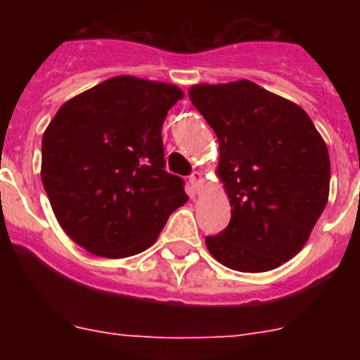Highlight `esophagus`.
<instances>
[{"label": "esophagus", "instance_id": "obj_1", "mask_svg": "<svg viewBox=\"0 0 360 360\" xmlns=\"http://www.w3.org/2000/svg\"><path fill=\"white\" fill-rule=\"evenodd\" d=\"M189 184L193 186V189L200 191V187H202V184H203V174L200 173V171H193L189 176Z\"/></svg>", "mask_w": 360, "mask_h": 360}]
</instances>
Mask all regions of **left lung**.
<instances>
[{"instance_id": "obj_1", "label": "left lung", "mask_w": 360, "mask_h": 360, "mask_svg": "<svg viewBox=\"0 0 360 360\" xmlns=\"http://www.w3.org/2000/svg\"><path fill=\"white\" fill-rule=\"evenodd\" d=\"M191 103L219 142L231 221L205 238L221 265L266 272L303 249L328 202L330 157L303 108L250 81L196 84Z\"/></svg>"}]
</instances>
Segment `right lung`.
Here are the masks:
<instances>
[{"label":"right lung","instance_id":"1","mask_svg":"<svg viewBox=\"0 0 360 360\" xmlns=\"http://www.w3.org/2000/svg\"><path fill=\"white\" fill-rule=\"evenodd\" d=\"M184 91L120 75L63 104L43 135L41 178L53 214L75 243L103 257L151 247L187 202L165 171L162 124Z\"/></svg>","mask_w":360,"mask_h":360}]
</instances>
